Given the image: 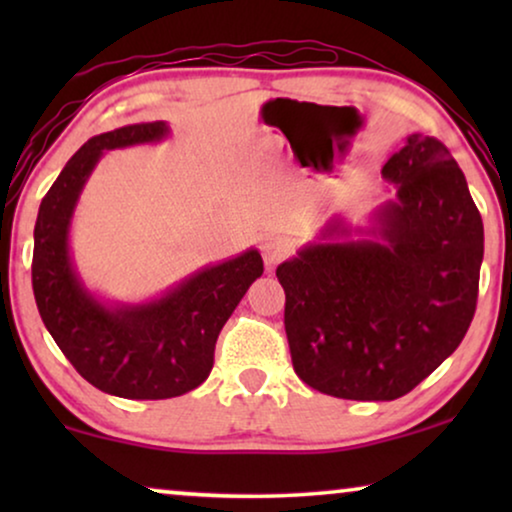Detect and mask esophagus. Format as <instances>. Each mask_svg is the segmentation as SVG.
Wrapping results in <instances>:
<instances>
[{
	"mask_svg": "<svg viewBox=\"0 0 512 512\" xmlns=\"http://www.w3.org/2000/svg\"><path fill=\"white\" fill-rule=\"evenodd\" d=\"M261 254L265 265H268V268H275L277 263H282L284 258L291 254V244L282 240V237H265Z\"/></svg>",
	"mask_w": 512,
	"mask_h": 512,
	"instance_id": "esophagus-1",
	"label": "esophagus"
}]
</instances>
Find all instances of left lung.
I'll return each instance as SVG.
<instances>
[{"mask_svg":"<svg viewBox=\"0 0 512 512\" xmlns=\"http://www.w3.org/2000/svg\"><path fill=\"white\" fill-rule=\"evenodd\" d=\"M384 177L380 242H324L277 268L296 375L347 401H396L464 340L478 305L482 216L436 137H405ZM328 233H338L331 226Z\"/></svg>","mask_w":512,"mask_h":512,"instance_id":"8db88e82","label":"left lung"}]
</instances>
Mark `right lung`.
Listing matches in <instances>:
<instances>
[{
    "instance_id": "1",
    "label": "right lung",
    "mask_w": 512,
    "mask_h": 512,
    "mask_svg": "<svg viewBox=\"0 0 512 512\" xmlns=\"http://www.w3.org/2000/svg\"><path fill=\"white\" fill-rule=\"evenodd\" d=\"M163 121L132 123L88 139L48 188L34 226L32 289L41 321L83 380L104 394L160 401L200 387L214 345L249 284L263 275L258 251L214 265L165 298L111 312L81 289L67 251V228L102 151L160 139Z\"/></svg>"
}]
</instances>
